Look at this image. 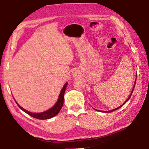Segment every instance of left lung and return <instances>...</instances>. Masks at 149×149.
<instances>
[{
  "label": "left lung",
  "mask_w": 149,
  "mask_h": 149,
  "mask_svg": "<svg viewBox=\"0 0 149 149\" xmlns=\"http://www.w3.org/2000/svg\"><path fill=\"white\" fill-rule=\"evenodd\" d=\"M136 82H135V84H134V88H133V89H132V93H131V94H130V95L129 96V97H128V99H127V100H126L125 101V102H124V103L123 104V105H121L120 106H119V107H118V108H116V109H113V110H111V111H101V112H112V111H116V110H117V109H119V108L120 107H121L122 106H123L124 104L126 102H127L129 100V99H130V96H131V95H132V93H133V91H134V87H135V85H136ZM96 110V109H95ZM96 111H97V110H96Z\"/></svg>",
  "instance_id": "1"
}]
</instances>
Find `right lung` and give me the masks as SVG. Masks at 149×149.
<instances>
[{
	"label": "right lung",
	"instance_id": "add662e5",
	"mask_svg": "<svg viewBox=\"0 0 149 149\" xmlns=\"http://www.w3.org/2000/svg\"><path fill=\"white\" fill-rule=\"evenodd\" d=\"M67 84H68V83H66L64 85L63 88V89H61V93H60V96H59V98H58V100L56 103L55 104V105L53 107H52L51 109H49L48 111H45L43 112H41V113H32V112H29L26 110L24 109V108H22L20 105L18 104V103L15 101L16 102L18 106H19L22 111L26 112V114H28L30 116L33 117V118H34L38 119H42V120L50 119V118H53V117L55 116L56 114H58V112H60V111L61 109L63 104L64 94H65V89H66V87Z\"/></svg>",
	"mask_w": 149,
	"mask_h": 149
}]
</instances>
